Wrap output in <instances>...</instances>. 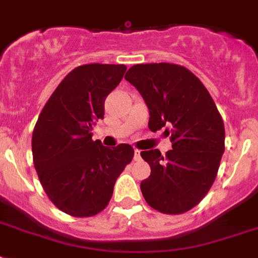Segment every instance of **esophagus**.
<instances>
[{"label": "esophagus", "mask_w": 258, "mask_h": 258, "mask_svg": "<svg viewBox=\"0 0 258 258\" xmlns=\"http://www.w3.org/2000/svg\"><path fill=\"white\" fill-rule=\"evenodd\" d=\"M134 159H135V161H139V159H141V151L138 149L134 150Z\"/></svg>", "instance_id": "esophagus-1"}]
</instances>
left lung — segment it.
I'll return each instance as SVG.
<instances>
[{
  "mask_svg": "<svg viewBox=\"0 0 258 258\" xmlns=\"http://www.w3.org/2000/svg\"><path fill=\"white\" fill-rule=\"evenodd\" d=\"M124 79L150 111L149 128L166 127L172 150H145L151 167L141 190L146 202L165 214H182L200 204L216 179L225 151L224 120L200 79L170 62L137 64Z\"/></svg>",
  "mask_w": 258,
  "mask_h": 258,
  "instance_id": "1",
  "label": "left lung"
}]
</instances>
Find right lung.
I'll use <instances>...</instances> for the list:
<instances>
[{
  "mask_svg": "<svg viewBox=\"0 0 258 258\" xmlns=\"http://www.w3.org/2000/svg\"><path fill=\"white\" fill-rule=\"evenodd\" d=\"M127 67L86 64L71 71L44 105L32 137L34 169L46 196L72 217H92L108 205L117 176L134 149H108L92 141V125L104 117V101Z\"/></svg>",
  "mask_w": 258,
  "mask_h": 258,
  "instance_id": "right-lung-1",
  "label": "right lung"
}]
</instances>
